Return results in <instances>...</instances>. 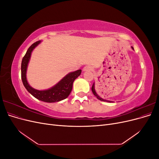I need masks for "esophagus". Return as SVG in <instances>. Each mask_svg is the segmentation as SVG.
I'll return each instance as SVG.
<instances>
[{
  "label": "esophagus",
  "mask_w": 159,
  "mask_h": 159,
  "mask_svg": "<svg viewBox=\"0 0 159 159\" xmlns=\"http://www.w3.org/2000/svg\"><path fill=\"white\" fill-rule=\"evenodd\" d=\"M93 70V68L91 66H85L84 68V69H83V70L84 71H91V70Z\"/></svg>",
  "instance_id": "34e87169"
}]
</instances>
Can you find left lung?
<instances>
[{
  "mask_svg": "<svg viewBox=\"0 0 159 159\" xmlns=\"http://www.w3.org/2000/svg\"><path fill=\"white\" fill-rule=\"evenodd\" d=\"M132 48V49L133 50H134L133 49V47H131ZM91 91H92V92H93V95L95 96L96 98H97L99 100H101V101H103V102H109V103H111V102H111V101H109V100H106V99H103V98H102L100 97V96H99L98 95V93H97V92H96V91H95V83H93V85H92V87H91Z\"/></svg>",
  "mask_w": 159,
  "mask_h": 159,
  "instance_id": "obj_1",
  "label": "left lung"
}]
</instances>
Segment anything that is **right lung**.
I'll use <instances>...</instances> for the list:
<instances>
[{
	"instance_id": "add662e5",
	"label": "right lung",
	"mask_w": 159,
	"mask_h": 159,
	"mask_svg": "<svg viewBox=\"0 0 159 159\" xmlns=\"http://www.w3.org/2000/svg\"><path fill=\"white\" fill-rule=\"evenodd\" d=\"M41 42L40 40L37 41L32 44L28 49L26 54L23 57L21 64V78L24 86L27 91L34 97L42 102L47 103L57 102L65 99L69 96L72 89V86L74 80L80 75L81 70L70 72L64 77L58 83L51 88L46 90H38L34 89L28 84L26 80V70L28 62L30 61L32 52Z\"/></svg>"
}]
</instances>
